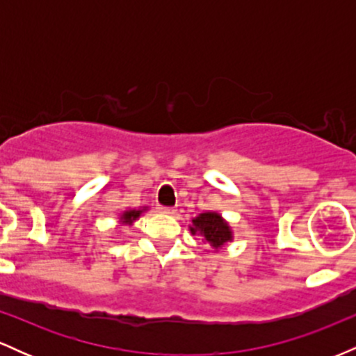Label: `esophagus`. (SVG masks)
Returning a JSON list of instances; mask_svg holds the SVG:
<instances>
[{
	"instance_id": "esophagus-1",
	"label": "esophagus",
	"mask_w": 356,
	"mask_h": 356,
	"mask_svg": "<svg viewBox=\"0 0 356 356\" xmlns=\"http://www.w3.org/2000/svg\"><path fill=\"white\" fill-rule=\"evenodd\" d=\"M159 209L164 212V214H174V212H175L174 207H169V206H161Z\"/></svg>"
}]
</instances>
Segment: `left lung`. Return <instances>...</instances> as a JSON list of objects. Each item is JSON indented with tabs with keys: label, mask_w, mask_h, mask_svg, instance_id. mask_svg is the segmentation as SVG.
I'll return each instance as SVG.
<instances>
[{
	"label": "left lung",
	"mask_w": 356,
	"mask_h": 356,
	"mask_svg": "<svg viewBox=\"0 0 356 356\" xmlns=\"http://www.w3.org/2000/svg\"><path fill=\"white\" fill-rule=\"evenodd\" d=\"M194 227H191L192 234L195 232H201L204 239L211 244V248L219 249L224 243L231 239V231L229 226L224 222L222 218L216 212H206V214H201L199 218L192 220Z\"/></svg>",
	"instance_id": "obj_1"
}]
</instances>
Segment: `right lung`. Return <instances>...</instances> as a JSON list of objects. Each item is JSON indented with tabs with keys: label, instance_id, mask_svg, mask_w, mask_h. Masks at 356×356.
I'll return each mask as SVG.
<instances>
[{
	"label": "right lung",
	"instance_id": "right-lung-1",
	"mask_svg": "<svg viewBox=\"0 0 356 356\" xmlns=\"http://www.w3.org/2000/svg\"><path fill=\"white\" fill-rule=\"evenodd\" d=\"M142 211H127L124 214V222H132V220H136L138 216H140Z\"/></svg>",
	"mask_w": 356,
	"mask_h": 356
}]
</instances>
